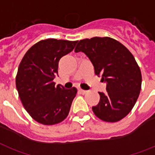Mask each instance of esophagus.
Segmentation results:
<instances>
[{
    "label": "esophagus",
    "mask_w": 155,
    "mask_h": 155,
    "mask_svg": "<svg viewBox=\"0 0 155 155\" xmlns=\"http://www.w3.org/2000/svg\"><path fill=\"white\" fill-rule=\"evenodd\" d=\"M79 91H80V93L83 94H86L87 92V91H85V90H83V89H80Z\"/></svg>",
    "instance_id": "1"
}]
</instances>
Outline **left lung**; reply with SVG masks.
Here are the masks:
<instances>
[{"label": "left lung", "mask_w": 155, "mask_h": 155, "mask_svg": "<svg viewBox=\"0 0 155 155\" xmlns=\"http://www.w3.org/2000/svg\"><path fill=\"white\" fill-rule=\"evenodd\" d=\"M80 51L106 84L107 93L98 92L100 101L92 107L94 114L104 121H119L131 112L140 95L142 75L137 62L124 45L110 37L80 40L75 52Z\"/></svg>", "instance_id": "obj_1"}]
</instances>
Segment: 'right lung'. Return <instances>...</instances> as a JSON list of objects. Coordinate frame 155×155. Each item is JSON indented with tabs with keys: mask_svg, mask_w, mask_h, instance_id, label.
Masks as SVG:
<instances>
[{
	"mask_svg": "<svg viewBox=\"0 0 155 155\" xmlns=\"http://www.w3.org/2000/svg\"><path fill=\"white\" fill-rule=\"evenodd\" d=\"M78 41L48 38L31 46L22 59L15 85L23 107L40 124L53 125L68 115L77 89L53 82L60 59L73 50Z\"/></svg>",
	"mask_w": 155,
	"mask_h": 155,
	"instance_id": "1",
	"label": "right lung"
}]
</instances>
